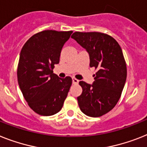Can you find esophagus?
<instances>
[{"label":"esophagus","mask_w":147,"mask_h":147,"mask_svg":"<svg viewBox=\"0 0 147 147\" xmlns=\"http://www.w3.org/2000/svg\"><path fill=\"white\" fill-rule=\"evenodd\" d=\"M72 80H73V83H74V84H78L79 80H77V79L75 78V77H73Z\"/></svg>","instance_id":"obj_1"}]
</instances>
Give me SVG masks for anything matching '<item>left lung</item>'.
<instances>
[{
  "instance_id": "8db88e82",
  "label": "left lung",
  "mask_w": 147,
  "mask_h": 147,
  "mask_svg": "<svg viewBox=\"0 0 147 147\" xmlns=\"http://www.w3.org/2000/svg\"><path fill=\"white\" fill-rule=\"evenodd\" d=\"M73 39L86 49L90 67L97 70L93 84L84 81L77 98L81 111L91 117H99L112 110L119 100L127 77L122 49L111 36L100 32H74Z\"/></svg>"
}]
</instances>
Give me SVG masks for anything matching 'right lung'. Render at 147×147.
Masks as SVG:
<instances>
[{"label":"right lung","instance_id":"obj_1","mask_svg":"<svg viewBox=\"0 0 147 147\" xmlns=\"http://www.w3.org/2000/svg\"><path fill=\"white\" fill-rule=\"evenodd\" d=\"M72 31L46 30L30 37L20 53L17 78L28 106L41 116H52L61 108L72 84L70 76L53 74L61 51Z\"/></svg>","mask_w":147,"mask_h":147}]
</instances>
